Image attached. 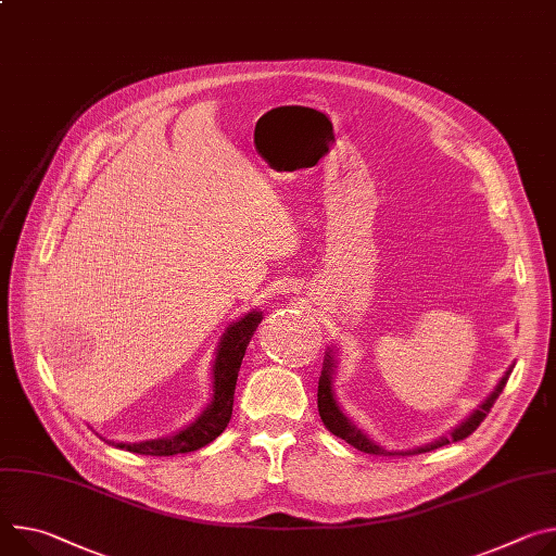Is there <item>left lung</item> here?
<instances>
[{
    "mask_svg": "<svg viewBox=\"0 0 556 556\" xmlns=\"http://www.w3.org/2000/svg\"><path fill=\"white\" fill-rule=\"evenodd\" d=\"M332 372H334V357H332V350L326 352V359H324V370H321V377H319V390H317V408H319V417L324 421V426L337 434L339 439H343L345 443L355 445L357 450L362 452H368V454H396V452H388L383 450L381 445H377L368 434H364L355 424H352L339 408L337 403V396H334V390H332ZM513 372V366L506 370V375L501 377V381L496 383V388L492 390V394L481 403V406L466 419L462 421L457 428H454L450 432V437H441L428 445H421V447H413V450H406V452H399V454H421V452H430L434 447H441L445 443H452V441H462L466 437H470L479 424L485 419V415L490 413V408L494 406V401L498 399V394L503 392V388H506L508 383V377Z\"/></svg>",
    "mask_w": 556,
    "mask_h": 556,
    "instance_id": "1",
    "label": "left lung"
}]
</instances>
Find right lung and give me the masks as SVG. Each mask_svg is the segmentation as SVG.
<instances>
[{
    "instance_id": "1",
    "label": "right lung",
    "mask_w": 556,
    "mask_h": 556,
    "mask_svg": "<svg viewBox=\"0 0 556 556\" xmlns=\"http://www.w3.org/2000/svg\"><path fill=\"white\" fill-rule=\"evenodd\" d=\"M262 319L264 315L260 311H252L226 328L217 348L215 364H213V399L208 403V408L201 413L190 426H186L173 437L150 439L139 443H117V447L137 452V454H150V457H173V454L192 452L215 441L226 430L232 417L235 386H237L241 359Z\"/></svg>"
}]
</instances>
